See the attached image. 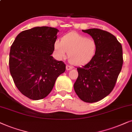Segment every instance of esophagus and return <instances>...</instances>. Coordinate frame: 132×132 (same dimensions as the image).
Instances as JSON below:
<instances>
[{
    "label": "esophagus",
    "mask_w": 132,
    "mask_h": 132,
    "mask_svg": "<svg viewBox=\"0 0 132 132\" xmlns=\"http://www.w3.org/2000/svg\"><path fill=\"white\" fill-rule=\"evenodd\" d=\"M66 70H67V71H69V70L72 69V67L71 66H69V65H66Z\"/></svg>",
    "instance_id": "esophagus-1"
}]
</instances>
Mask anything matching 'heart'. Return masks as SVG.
I'll use <instances>...</instances> for the list:
<instances>
[{"label": "heart", "instance_id": "heart-1", "mask_svg": "<svg viewBox=\"0 0 132 132\" xmlns=\"http://www.w3.org/2000/svg\"><path fill=\"white\" fill-rule=\"evenodd\" d=\"M97 44L92 38L76 32L64 35L61 41L56 40L54 43V51L56 58L62 60L68 53V60L72 64L81 65L92 59L96 53Z\"/></svg>", "mask_w": 132, "mask_h": 132}]
</instances>
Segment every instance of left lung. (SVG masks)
Wrapping results in <instances>:
<instances>
[{"instance_id":"8db88e82","label":"left lung","mask_w":132,"mask_h":132,"mask_svg":"<svg viewBox=\"0 0 132 132\" xmlns=\"http://www.w3.org/2000/svg\"><path fill=\"white\" fill-rule=\"evenodd\" d=\"M97 44L94 56L87 64L77 68L78 76L74 85L81 101H99L114 88L123 64L122 48L114 35L98 29L82 30Z\"/></svg>"}]
</instances>
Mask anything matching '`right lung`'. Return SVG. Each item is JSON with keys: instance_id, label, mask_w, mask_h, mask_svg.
I'll list each match as a JSON object with an SVG mask.
<instances>
[{"instance_id": "add662e5", "label": "right lung", "mask_w": 132, "mask_h": 132, "mask_svg": "<svg viewBox=\"0 0 132 132\" xmlns=\"http://www.w3.org/2000/svg\"><path fill=\"white\" fill-rule=\"evenodd\" d=\"M59 31L50 27H36L16 36L10 52V71L18 89L29 99H42L52 90L66 65L51 55Z\"/></svg>"}]
</instances>
